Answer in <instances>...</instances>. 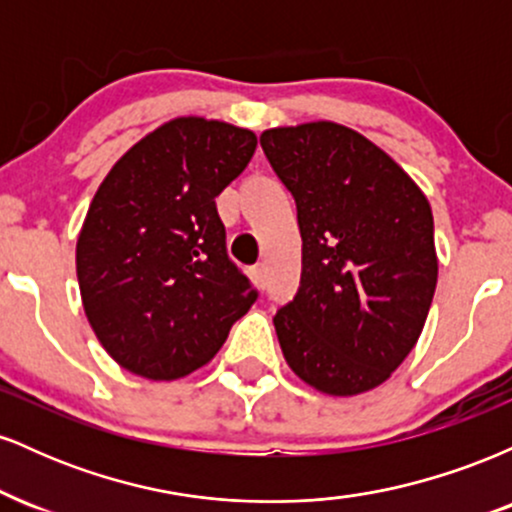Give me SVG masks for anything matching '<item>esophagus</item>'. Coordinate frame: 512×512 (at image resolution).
Instances as JSON below:
<instances>
[{
	"label": "esophagus",
	"instance_id": "obj_1",
	"mask_svg": "<svg viewBox=\"0 0 512 512\" xmlns=\"http://www.w3.org/2000/svg\"><path fill=\"white\" fill-rule=\"evenodd\" d=\"M252 281H255L260 289H267L269 284V272H267V264H257L255 269H252Z\"/></svg>",
	"mask_w": 512,
	"mask_h": 512
}]
</instances>
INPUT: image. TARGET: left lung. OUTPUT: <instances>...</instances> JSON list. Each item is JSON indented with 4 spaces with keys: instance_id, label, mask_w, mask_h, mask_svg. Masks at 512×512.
I'll use <instances>...</instances> for the list:
<instances>
[{
    "instance_id": "1",
    "label": "left lung",
    "mask_w": 512,
    "mask_h": 512,
    "mask_svg": "<svg viewBox=\"0 0 512 512\" xmlns=\"http://www.w3.org/2000/svg\"><path fill=\"white\" fill-rule=\"evenodd\" d=\"M260 144L293 195L303 240L301 284L274 315L286 363L327 395L373 390L414 349L431 308V204L349 127H276Z\"/></svg>"
}]
</instances>
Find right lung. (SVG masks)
I'll return each mask as SVG.
<instances>
[{"instance_id": "add662e5", "label": "right lung", "mask_w": 512, "mask_h": 512, "mask_svg": "<svg viewBox=\"0 0 512 512\" xmlns=\"http://www.w3.org/2000/svg\"><path fill=\"white\" fill-rule=\"evenodd\" d=\"M250 129L178 117L105 175L76 243V276L103 349L149 380L216 356L257 301L228 257L216 197L255 154Z\"/></svg>"}]
</instances>
